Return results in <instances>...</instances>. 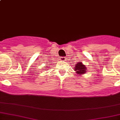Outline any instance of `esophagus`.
I'll return each instance as SVG.
<instances>
[{
  "mask_svg": "<svg viewBox=\"0 0 120 120\" xmlns=\"http://www.w3.org/2000/svg\"><path fill=\"white\" fill-rule=\"evenodd\" d=\"M66 58L65 57H61L60 59V60H61V61H66Z\"/></svg>",
  "mask_w": 120,
  "mask_h": 120,
  "instance_id": "esophagus-1",
  "label": "esophagus"
}]
</instances>
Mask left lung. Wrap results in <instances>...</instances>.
<instances>
[{
  "instance_id": "left-lung-1",
  "label": "left lung",
  "mask_w": 120,
  "mask_h": 120,
  "mask_svg": "<svg viewBox=\"0 0 120 120\" xmlns=\"http://www.w3.org/2000/svg\"><path fill=\"white\" fill-rule=\"evenodd\" d=\"M74 70L76 71V73L79 75L86 74L87 71V67L81 62H78L74 67Z\"/></svg>"
}]
</instances>
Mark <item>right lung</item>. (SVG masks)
Wrapping results in <instances>:
<instances>
[{"label": "right lung", "instance_id": "add662e5", "mask_svg": "<svg viewBox=\"0 0 120 120\" xmlns=\"http://www.w3.org/2000/svg\"><path fill=\"white\" fill-rule=\"evenodd\" d=\"M45 67H46V66H45Z\"/></svg>", "mask_w": 120, "mask_h": 120}]
</instances>
